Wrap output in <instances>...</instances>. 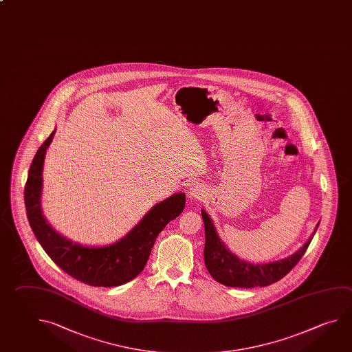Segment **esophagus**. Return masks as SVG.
Wrapping results in <instances>:
<instances>
[{"label": "esophagus", "mask_w": 352, "mask_h": 352, "mask_svg": "<svg viewBox=\"0 0 352 352\" xmlns=\"http://www.w3.org/2000/svg\"><path fill=\"white\" fill-rule=\"evenodd\" d=\"M188 197L190 199L203 200V197H205V191H204L203 186L197 184L191 185L190 188L188 189Z\"/></svg>", "instance_id": "34e87169"}]
</instances>
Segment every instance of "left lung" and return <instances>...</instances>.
I'll return each instance as SVG.
<instances>
[{
  "mask_svg": "<svg viewBox=\"0 0 352 352\" xmlns=\"http://www.w3.org/2000/svg\"><path fill=\"white\" fill-rule=\"evenodd\" d=\"M201 215L205 226V265L216 282L237 288L265 287L276 283L284 276H287L308 250L309 245L316 232V228H319L318 222L314 234L310 236L307 243L288 258L280 259L271 263L253 265L246 261H242L236 254L230 252L216 234L214 223L211 221L210 216L204 210H201Z\"/></svg>",
  "mask_w": 352,
  "mask_h": 352,
  "instance_id": "8db88e82",
  "label": "left lung"
}]
</instances>
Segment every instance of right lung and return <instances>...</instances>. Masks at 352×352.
Segmentation results:
<instances>
[{"label": "right lung", "mask_w": 352, "mask_h": 352, "mask_svg": "<svg viewBox=\"0 0 352 352\" xmlns=\"http://www.w3.org/2000/svg\"><path fill=\"white\" fill-rule=\"evenodd\" d=\"M54 133L56 130L38 149L25 183V211L32 231L52 261L75 279L93 287L127 283L143 271L162 230L184 210V192L157 204L130 234L113 245L87 247L73 243L50 228L41 209L44 157Z\"/></svg>", "instance_id": "obj_1"}]
</instances>
